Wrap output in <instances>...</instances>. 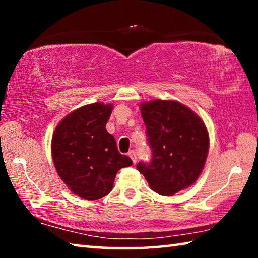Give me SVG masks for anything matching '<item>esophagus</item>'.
I'll return each instance as SVG.
<instances>
[{"label":"esophagus","mask_w":258,"mask_h":258,"mask_svg":"<svg viewBox=\"0 0 258 258\" xmlns=\"http://www.w3.org/2000/svg\"><path fill=\"white\" fill-rule=\"evenodd\" d=\"M128 156H130V158L132 159V161H133L134 164L137 163V154H135L134 150H131V151L128 152Z\"/></svg>","instance_id":"1"}]
</instances>
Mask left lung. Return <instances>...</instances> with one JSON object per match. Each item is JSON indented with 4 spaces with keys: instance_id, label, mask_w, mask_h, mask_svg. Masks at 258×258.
I'll return each mask as SVG.
<instances>
[{
    "instance_id": "left-lung-1",
    "label": "left lung",
    "mask_w": 258,
    "mask_h": 258,
    "mask_svg": "<svg viewBox=\"0 0 258 258\" xmlns=\"http://www.w3.org/2000/svg\"><path fill=\"white\" fill-rule=\"evenodd\" d=\"M147 142L151 150L149 163L140 161L152 190L172 196L197 181L207 158L209 139L204 121L182 103L154 100L141 106Z\"/></svg>"
}]
</instances>
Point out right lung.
Masks as SVG:
<instances>
[{
  "label": "right lung",
  "mask_w": 258,
  "mask_h": 258,
  "mask_svg": "<svg viewBox=\"0 0 258 258\" xmlns=\"http://www.w3.org/2000/svg\"><path fill=\"white\" fill-rule=\"evenodd\" d=\"M111 111V104H87L64 117L52 138V158L59 176L74 194L87 200L107 196L117 172L133 164L107 132Z\"/></svg>",
  "instance_id": "right-lung-1"
}]
</instances>
